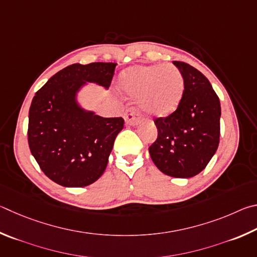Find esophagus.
Returning <instances> with one entry per match:
<instances>
[{
    "label": "esophagus",
    "mask_w": 257,
    "mask_h": 257,
    "mask_svg": "<svg viewBox=\"0 0 257 257\" xmlns=\"http://www.w3.org/2000/svg\"><path fill=\"white\" fill-rule=\"evenodd\" d=\"M125 120L128 125H137L140 121V114L134 107L128 108L125 112Z\"/></svg>",
    "instance_id": "1"
}]
</instances>
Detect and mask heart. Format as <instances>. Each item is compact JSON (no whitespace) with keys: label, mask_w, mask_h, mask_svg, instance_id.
<instances>
[{"label":"heart","mask_w":257,"mask_h":257,"mask_svg":"<svg viewBox=\"0 0 257 257\" xmlns=\"http://www.w3.org/2000/svg\"><path fill=\"white\" fill-rule=\"evenodd\" d=\"M119 87L131 96H139V106L147 114L165 117L181 103L184 78L172 64L134 65L121 72Z\"/></svg>","instance_id":"obj_1"}]
</instances>
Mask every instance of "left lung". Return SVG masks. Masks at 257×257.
Wrapping results in <instances>:
<instances>
[{"label": "left lung", "mask_w": 257, "mask_h": 257, "mask_svg": "<svg viewBox=\"0 0 257 257\" xmlns=\"http://www.w3.org/2000/svg\"><path fill=\"white\" fill-rule=\"evenodd\" d=\"M173 63L183 74V98L173 114L155 119L158 138L149 154L161 173L190 178L206 167L218 149L221 107L199 70L184 62Z\"/></svg>", "instance_id": "obj_1"}]
</instances>
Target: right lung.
<instances>
[{"label":"right lung","mask_w":257,"mask_h":257,"mask_svg":"<svg viewBox=\"0 0 257 257\" xmlns=\"http://www.w3.org/2000/svg\"><path fill=\"white\" fill-rule=\"evenodd\" d=\"M117 63H76L54 74L29 109L28 143L46 176L64 187H84L105 172L121 117H101L78 101L87 82L108 89Z\"/></svg>","instance_id":"add662e5"}]
</instances>
